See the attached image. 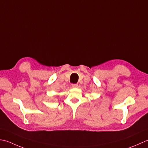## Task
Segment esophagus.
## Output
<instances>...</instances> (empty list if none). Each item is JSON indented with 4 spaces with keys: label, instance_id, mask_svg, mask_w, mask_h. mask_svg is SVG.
<instances>
[{
    "label": "esophagus",
    "instance_id": "34e87169",
    "mask_svg": "<svg viewBox=\"0 0 148 148\" xmlns=\"http://www.w3.org/2000/svg\"><path fill=\"white\" fill-rule=\"evenodd\" d=\"M78 86V84H72V87H77Z\"/></svg>",
    "mask_w": 148,
    "mask_h": 148
}]
</instances>
